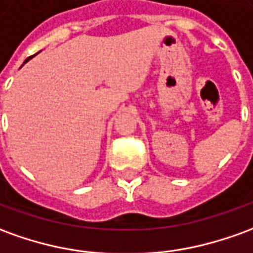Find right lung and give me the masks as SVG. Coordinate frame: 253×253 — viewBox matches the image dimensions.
Masks as SVG:
<instances>
[{
  "label": "right lung",
  "instance_id": "add662e5",
  "mask_svg": "<svg viewBox=\"0 0 253 253\" xmlns=\"http://www.w3.org/2000/svg\"><path fill=\"white\" fill-rule=\"evenodd\" d=\"M30 59H31V57H28V59L26 60V61H24V63H27V61H28V60H30Z\"/></svg>",
  "mask_w": 253,
  "mask_h": 253
}]
</instances>
